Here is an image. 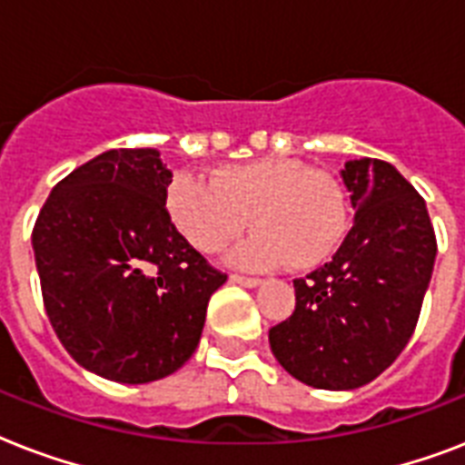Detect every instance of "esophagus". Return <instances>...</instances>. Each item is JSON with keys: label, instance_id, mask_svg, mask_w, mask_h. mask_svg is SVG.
<instances>
[{"label": "esophagus", "instance_id": "esophagus-1", "mask_svg": "<svg viewBox=\"0 0 465 465\" xmlns=\"http://www.w3.org/2000/svg\"><path fill=\"white\" fill-rule=\"evenodd\" d=\"M229 280H232V282H236V284H243V287H258V284L262 282L261 277H248V275H236V272H233L232 277H229Z\"/></svg>", "mask_w": 465, "mask_h": 465}]
</instances>
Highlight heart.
I'll return each instance as SVG.
<instances>
[{"label": "heart", "instance_id": "b5f03b06", "mask_svg": "<svg viewBox=\"0 0 465 465\" xmlns=\"http://www.w3.org/2000/svg\"><path fill=\"white\" fill-rule=\"evenodd\" d=\"M175 229L200 253H219L246 232L239 248L246 265L316 268L340 246L347 229L342 188L328 173L297 159H255L212 171V181L178 173L166 190Z\"/></svg>", "mask_w": 465, "mask_h": 465}]
</instances>
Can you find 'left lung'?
<instances>
[{"mask_svg":"<svg viewBox=\"0 0 465 465\" xmlns=\"http://www.w3.org/2000/svg\"><path fill=\"white\" fill-rule=\"evenodd\" d=\"M342 183L354 226L331 262L294 280V313L268 335L294 379L325 391L360 389L396 361L437 255L425 200L389 161H347Z\"/></svg>","mask_w":465,"mask_h":465,"instance_id":"obj_1","label":"left lung"}]
</instances>
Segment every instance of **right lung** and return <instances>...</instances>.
<instances>
[{
    "label": "right lung",
    "instance_id": "add662e5",
    "mask_svg": "<svg viewBox=\"0 0 465 465\" xmlns=\"http://www.w3.org/2000/svg\"><path fill=\"white\" fill-rule=\"evenodd\" d=\"M168 185L156 149H111L62 178L33 226L57 338L111 381L147 383L181 369L226 282L168 217Z\"/></svg>",
    "mask_w": 465,
    "mask_h": 465
}]
</instances>
